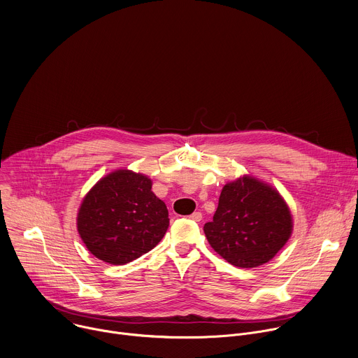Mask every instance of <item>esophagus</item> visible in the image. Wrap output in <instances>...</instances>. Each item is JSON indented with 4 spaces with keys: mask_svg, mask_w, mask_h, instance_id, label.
I'll list each match as a JSON object with an SVG mask.
<instances>
[{
    "mask_svg": "<svg viewBox=\"0 0 358 358\" xmlns=\"http://www.w3.org/2000/svg\"><path fill=\"white\" fill-rule=\"evenodd\" d=\"M189 217H191L194 222H201V220H202V213H201V212H194Z\"/></svg>",
    "mask_w": 358,
    "mask_h": 358,
    "instance_id": "34e87169",
    "label": "esophagus"
}]
</instances>
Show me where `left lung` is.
<instances>
[{"mask_svg":"<svg viewBox=\"0 0 358 358\" xmlns=\"http://www.w3.org/2000/svg\"><path fill=\"white\" fill-rule=\"evenodd\" d=\"M293 230L290 209L271 185L244 176L227 182L212 222L203 226L210 247L237 268L269 262Z\"/></svg>","mask_w":358,"mask_h":358,"instance_id":"obj_1","label":"left lung"}]
</instances>
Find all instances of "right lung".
<instances>
[{
  "label": "right lung",
  "instance_id": "add662e5",
  "mask_svg": "<svg viewBox=\"0 0 358 358\" xmlns=\"http://www.w3.org/2000/svg\"><path fill=\"white\" fill-rule=\"evenodd\" d=\"M169 220L167 206L152 192L150 178L117 170L86 194L76 224L96 258L124 265L153 250L164 237Z\"/></svg>",
  "mask_w": 358,
  "mask_h": 358
}]
</instances>
